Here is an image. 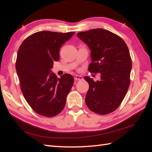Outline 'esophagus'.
I'll return each mask as SVG.
<instances>
[{"mask_svg": "<svg viewBox=\"0 0 152 152\" xmlns=\"http://www.w3.org/2000/svg\"><path fill=\"white\" fill-rule=\"evenodd\" d=\"M83 79V77L81 76H78V75H76L74 76V80L78 81V80H82Z\"/></svg>", "mask_w": 152, "mask_h": 152, "instance_id": "1", "label": "esophagus"}]
</instances>
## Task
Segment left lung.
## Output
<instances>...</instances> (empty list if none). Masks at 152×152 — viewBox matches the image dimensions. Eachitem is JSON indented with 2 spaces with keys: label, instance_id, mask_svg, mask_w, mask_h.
I'll return each mask as SVG.
<instances>
[{
  "label": "left lung",
  "instance_id": "left-lung-1",
  "mask_svg": "<svg viewBox=\"0 0 152 152\" xmlns=\"http://www.w3.org/2000/svg\"><path fill=\"white\" fill-rule=\"evenodd\" d=\"M77 37L91 50L89 71L101 74L100 81L84 77L89 86L86 104L96 114H110L121 104L130 85L132 61L128 47L121 37L103 28L80 32Z\"/></svg>",
  "mask_w": 152,
  "mask_h": 152
}]
</instances>
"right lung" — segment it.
Listing matches in <instances>:
<instances>
[{"mask_svg":"<svg viewBox=\"0 0 152 152\" xmlns=\"http://www.w3.org/2000/svg\"><path fill=\"white\" fill-rule=\"evenodd\" d=\"M74 33L39 31L28 37L19 48L15 69L21 90L32 109L41 115L53 117L65 106L74 78L65 74L57 78L51 69L59 59L60 48Z\"/></svg>","mask_w":152,"mask_h":152,"instance_id":"add662e5","label":"right lung"}]
</instances>
